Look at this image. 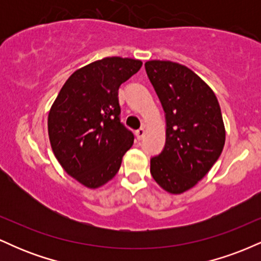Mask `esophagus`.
<instances>
[{
  "instance_id": "34e87169",
  "label": "esophagus",
  "mask_w": 261,
  "mask_h": 261,
  "mask_svg": "<svg viewBox=\"0 0 261 261\" xmlns=\"http://www.w3.org/2000/svg\"><path fill=\"white\" fill-rule=\"evenodd\" d=\"M135 135H136V137H137V140H142L143 139V136H145V128L143 127H141V128H139V130H136L135 131Z\"/></svg>"
}]
</instances>
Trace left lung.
I'll list each match as a JSON object with an SVG mask.
<instances>
[{
    "instance_id": "obj_1",
    "label": "left lung",
    "mask_w": 261,
    "mask_h": 261,
    "mask_svg": "<svg viewBox=\"0 0 261 261\" xmlns=\"http://www.w3.org/2000/svg\"><path fill=\"white\" fill-rule=\"evenodd\" d=\"M146 72L166 113V145L151 158L162 189L181 194L195 187L218 160L226 130L214 91L187 66L152 60Z\"/></svg>"
}]
</instances>
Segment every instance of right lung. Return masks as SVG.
Wrapping results in <instances>:
<instances>
[{
    "label": "right lung",
    "instance_id": "1",
    "mask_svg": "<svg viewBox=\"0 0 261 261\" xmlns=\"http://www.w3.org/2000/svg\"><path fill=\"white\" fill-rule=\"evenodd\" d=\"M142 62L106 58L74 71L54 101L47 131L56 160L89 189L115 176L134 134L120 121L118 91Z\"/></svg>",
    "mask_w": 261,
    "mask_h": 261
}]
</instances>
